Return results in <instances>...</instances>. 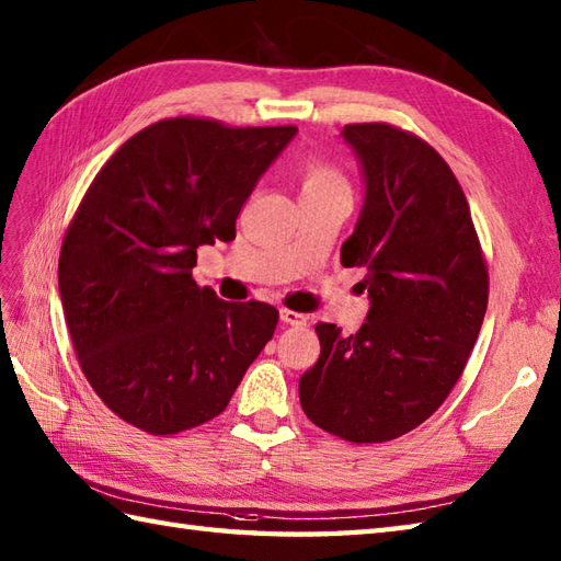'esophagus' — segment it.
Here are the masks:
<instances>
[{"label":"esophagus","mask_w":561,"mask_h":561,"mask_svg":"<svg viewBox=\"0 0 561 561\" xmlns=\"http://www.w3.org/2000/svg\"><path fill=\"white\" fill-rule=\"evenodd\" d=\"M280 321L288 323V327H307L309 317L302 312H293V309H280Z\"/></svg>","instance_id":"1"}]
</instances>
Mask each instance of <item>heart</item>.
I'll list each match as a JSON object with an SVG mask.
<instances>
[{
	"instance_id": "heart-1",
	"label": "heart",
	"mask_w": 561,
	"mask_h": 561,
	"mask_svg": "<svg viewBox=\"0 0 561 561\" xmlns=\"http://www.w3.org/2000/svg\"><path fill=\"white\" fill-rule=\"evenodd\" d=\"M297 178H300L302 196L329 190H347L343 172L317 156H305L297 160Z\"/></svg>"
}]
</instances>
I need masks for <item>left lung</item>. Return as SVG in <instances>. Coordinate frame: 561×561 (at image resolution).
<instances>
[{
    "instance_id": "1",
    "label": "left lung",
    "mask_w": 561,
    "mask_h": 561,
    "mask_svg": "<svg viewBox=\"0 0 561 561\" xmlns=\"http://www.w3.org/2000/svg\"><path fill=\"white\" fill-rule=\"evenodd\" d=\"M365 178L343 266L367 271L355 335L317 323L321 355L300 377L317 427L379 444L422 425L451 393L488 309L490 278L466 194L434 148L383 122L345 124Z\"/></svg>"
}]
</instances>
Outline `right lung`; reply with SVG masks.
Wrapping results in <instances>:
<instances>
[{"mask_svg":"<svg viewBox=\"0 0 561 561\" xmlns=\"http://www.w3.org/2000/svg\"><path fill=\"white\" fill-rule=\"evenodd\" d=\"M297 127L172 117L134 134L98 172L59 252V295L101 401L148 434L228 408L278 323L266 302H226L192 278L196 249L234 220Z\"/></svg>","mask_w":561,"mask_h":561,"instance_id":"obj_1","label":"right lung"}]
</instances>
